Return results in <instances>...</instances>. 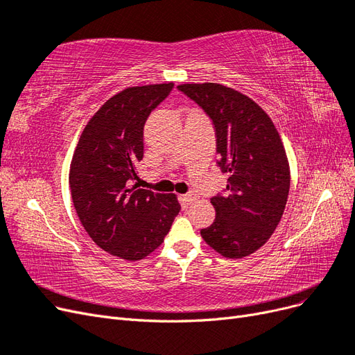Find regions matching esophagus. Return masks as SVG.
<instances>
[{
    "label": "esophagus",
    "instance_id": "esophagus-1",
    "mask_svg": "<svg viewBox=\"0 0 355 355\" xmlns=\"http://www.w3.org/2000/svg\"><path fill=\"white\" fill-rule=\"evenodd\" d=\"M198 198H197V196L196 194H185V196H182V202L185 204V206H191L192 202H196Z\"/></svg>",
    "mask_w": 355,
    "mask_h": 355
}]
</instances>
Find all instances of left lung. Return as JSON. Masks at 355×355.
<instances>
[{
  "label": "left lung",
  "mask_w": 355,
  "mask_h": 355,
  "mask_svg": "<svg viewBox=\"0 0 355 355\" xmlns=\"http://www.w3.org/2000/svg\"><path fill=\"white\" fill-rule=\"evenodd\" d=\"M207 114L216 135L218 166L227 189L210 198L216 218L201 237L225 257L239 259L262 247L286 209L290 170L274 123L259 105L222 84H180Z\"/></svg>",
  "instance_id": "8db88e82"
}]
</instances>
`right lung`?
<instances>
[{
  "instance_id": "right-lung-1",
  "label": "right lung",
  "mask_w": 355,
  "mask_h": 355,
  "mask_svg": "<svg viewBox=\"0 0 355 355\" xmlns=\"http://www.w3.org/2000/svg\"><path fill=\"white\" fill-rule=\"evenodd\" d=\"M173 83L128 87L106 101L83 130L69 187L78 218L101 249L125 261L144 259L163 243L180 210L175 194L137 188L144 127Z\"/></svg>"
}]
</instances>
